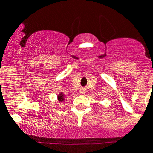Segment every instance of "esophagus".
I'll list each match as a JSON object with an SVG mask.
<instances>
[{"instance_id":"obj_1","label":"esophagus","mask_w":153,"mask_h":153,"mask_svg":"<svg viewBox=\"0 0 153 153\" xmlns=\"http://www.w3.org/2000/svg\"><path fill=\"white\" fill-rule=\"evenodd\" d=\"M82 93H83V92H82Z\"/></svg>"}]
</instances>
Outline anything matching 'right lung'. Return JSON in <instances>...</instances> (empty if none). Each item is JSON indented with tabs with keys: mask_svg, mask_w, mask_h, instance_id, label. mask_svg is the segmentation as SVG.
I'll return each instance as SVG.
<instances>
[{
	"mask_svg": "<svg viewBox=\"0 0 153 153\" xmlns=\"http://www.w3.org/2000/svg\"><path fill=\"white\" fill-rule=\"evenodd\" d=\"M57 98H58V101H59V102H63V101H65V94H63V92H60V93L58 94Z\"/></svg>",
	"mask_w": 153,
	"mask_h": 153,
	"instance_id": "add662e5",
	"label": "right lung"
}]
</instances>
